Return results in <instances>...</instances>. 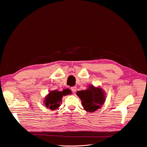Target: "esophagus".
<instances>
[{"instance_id":"1","label":"esophagus","mask_w":147,"mask_h":147,"mask_svg":"<svg viewBox=\"0 0 147 147\" xmlns=\"http://www.w3.org/2000/svg\"><path fill=\"white\" fill-rule=\"evenodd\" d=\"M71 91L72 92V93H75L76 92V87H75V86H74V87H72L71 88Z\"/></svg>"}]
</instances>
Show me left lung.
<instances>
[{
    "instance_id": "8db88e82",
    "label": "left lung",
    "mask_w": 147,
    "mask_h": 147,
    "mask_svg": "<svg viewBox=\"0 0 147 147\" xmlns=\"http://www.w3.org/2000/svg\"><path fill=\"white\" fill-rule=\"evenodd\" d=\"M82 101L84 109L89 112H93L101 108L105 101V94L101 89L89 86L86 90L78 91L76 93Z\"/></svg>"
}]
</instances>
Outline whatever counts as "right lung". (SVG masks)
Listing matches in <instances>:
<instances>
[{
    "label": "right lung",
    "instance_id": "obj_1",
    "mask_svg": "<svg viewBox=\"0 0 147 147\" xmlns=\"http://www.w3.org/2000/svg\"><path fill=\"white\" fill-rule=\"evenodd\" d=\"M71 94V92L68 89L64 90L63 92L53 90L49 93L46 97L45 105L48 108L52 110H55L60 107V103L61 102V99L63 96H66Z\"/></svg>",
    "mask_w": 147,
    "mask_h": 147
}]
</instances>
